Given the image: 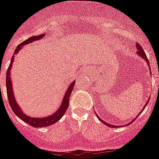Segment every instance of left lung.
<instances>
[{"instance_id":"left-lung-1","label":"left lung","mask_w":159,"mask_h":159,"mask_svg":"<svg viewBox=\"0 0 159 159\" xmlns=\"http://www.w3.org/2000/svg\"><path fill=\"white\" fill-rule=\"evenodd\" d=\"M135 45H136V46H135V47H136V49H137V54H138V55H140V56L141 58H143V59H144V60H145V61H146L147 63H148V64H149V60H148V58L146 57V55H145V53H144V50H143V49H142V47L140 46V45H139V43H136V44H135ZM149 71H150V73H151L150 68H149ZM148 103H149V100L147 101V103H146V104H145V105H144V108H143V109H144V108L146 107V105H147V104H148ZM141 112H142V111H141ZM95 114H96V113H95ZM96 116H97L98 118L100 119V122H103V123H104V124L106 125V126H109V127H119V126H113V125L109 124V123H107V122H104V121H103V120H102V119H100V117H99V116H98L97 114H96ZM137 117H138V116H137ZM133 121H134V120H133ZM133 121H131V122H130V123H129V124H131V122H133Z\"/></svg>"}]
</instances>
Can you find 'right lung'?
<instances>
[{
    "instance_id": "add662e5",
    "label": "right lung",
    "mask_w": 159,
    "mask_h": 159,
    "mask_svg": "<svg viewBox=\"0 0 159 159\" xmlns=\"http://www.w3.org/2000/svg\"><path fill=\"white\" fill-rule=\"evenodd\" d=\"M45 34H41L39 36H33V37H29L28 39H27L26 41L23 42L22 43H20L19 46H17L16 49L15 50V55L18 54L19 51L23 48V46L27 45V44L32 43L33 42L35 41H37V40L42 39V37H44ZM15 56L13 55L12 59H11V61H10V64L9 65V68L7 69V73H6V89H7V96H8L9 100V104H10L11 109H12L13 112L16 114L18 117L20 118L21 120H23L24 122H27L28 124H29L30 126H33V127H45V126H48L50 125L55 124V122H58L60 118H61L64 114L66 112L67 109H68V104H69V98H70V95L72 91H73V86H74V84H75V81L74 82H72L71 84L68 86V90L65 92V95H64V98H63V100L61 102V104L60 106L58 109V110L56 112L51 114V115L48 116V117H29V116L26 115L25 113L23 112L20 107L18 104H17L16 100L15 98V95H14V91H13V86H12V81H11V68H12V64L13 62L15 60Z\"/></svg>"
}]
</instances>
